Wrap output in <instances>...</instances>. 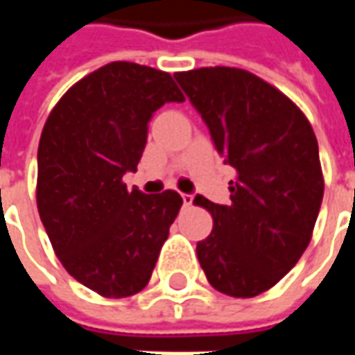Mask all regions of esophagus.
I'll use <instances>...</instances> for the list:
<instances>
[{
  "label": "esophagus",
  "mask_w": 355,
  "mask_h": 355,
  "mask_svg": "<svg viewBox=\"0 0 355 355\" xmlns=\"http://www.w3.org/2000/svg\"><path fill=\"white\" fill-rule=\"evenodd\" d=\"M182 203H184L186 207H190L193 203V196L192 193H182Z\"/></svg>",
  "instance_id": "obj_1"
}]
</instances>
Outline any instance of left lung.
Returning <instances> with one entry per match:
<instances>
[{"label": "left lung", "mask_w": 355, "mask_h": 355, "mask_svg": "<svg viewBox=\"0 0 355 355\" xmlns=\"http://www.w3.org/2000/svg\"><path fill=\"white\" fill-rule=\"evenodd\" d=\"M175 80L238 173L230 205L193 200L215 223L196 247L200 264L216 291L257 297L297 264L312 238L323 200L312 125L285 94L245 70L200 68Z\"/></svg>", "instance_id": "left-lung-1"}]
</instances>
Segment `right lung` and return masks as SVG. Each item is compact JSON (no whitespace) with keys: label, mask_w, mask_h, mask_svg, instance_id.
Listing matches in <instances>:
<instances>
[{"label":"right lung","mask_w":355,"mask_h":355,"mask_svg":"<svg viewBox=\"0 0 355 355\" xmlns=\"http://www.w3.org/2000/svg\"><path fill=\"white\" fill-rule=\"evenodd\" d=\"M184 96L167 72L110 62L58 101L37 148V211L58 261L102 297H131L152 277L182 198L127 190L148 123Z\"/></svg>","instance_id":"add662e5"}]
</instances>
